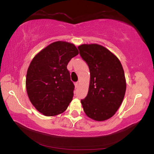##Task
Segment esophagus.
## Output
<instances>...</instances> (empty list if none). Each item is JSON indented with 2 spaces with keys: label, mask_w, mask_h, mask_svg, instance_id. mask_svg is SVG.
Returning a JSON list of instances; mask_svg holds the SVG:
<instances>
[{
  "label": "esophagus",
  "mask_w": 154,
  "mask_h": 154,
  "mask_svg": "<svg viewBox=\"0 0 154 154\" xmlns=\"http://www.w3.org/2000/svg\"><path fill=\"white\" fill-rule=\"evenodd\" d=\"M78 85H79V83H78V82H75V88H77V87H78Z\"/></svg>",
  "instance_id": "esophagus-1"
}]
</instances>
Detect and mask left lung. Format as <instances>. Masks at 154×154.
Segmentation results:
<instances>
[{"label": "left lung", "instance_id": "1", "mask_svg": "<svg viewBox=\"0 0 154 154\" xmlns=\"http://www.w3.org/2000/svg\"><path fill=\"white\" fill-rule=\"evenodd\" d=\"M78 49L90 72L88 93L81 100L83 111L94 120H106L123 101L126 89L123 67L119 59L102 45L83 44Z\"/></svg>", "mask_w": 154, "mask_h": 154}]
</instances>
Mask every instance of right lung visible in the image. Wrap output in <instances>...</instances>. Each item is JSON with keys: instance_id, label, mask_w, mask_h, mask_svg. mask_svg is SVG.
<instances>
[{"instance_id": "add662e5", "label": "right lung", "mask_w": 154, "mask_h": 154, "mask_svg": "<svg viewBox=\"0 0 154 154\" xmlns=\"http://www.w3.org/2000/svg\"><path fill=\"white\" fill-rule=\"evenodd\" d=\"M78 54L73 44L56 41L30 62L26 79L27 94L31 103L44 116L63 113L72 100L75 85L66 66Z\"/></svg>"}]
</instances>
